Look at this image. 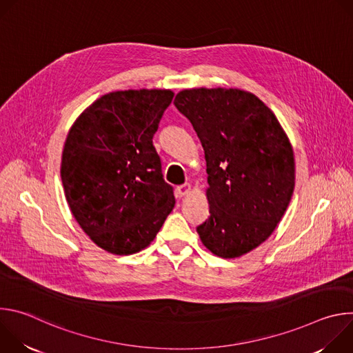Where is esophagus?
Returning <instances> with one entry per match:
<instances>
[{
    "label": "esophagus",
    "mask_w": 353,
    "mask_h": 353,
    "mask_svg": "<svg viewBox=\"0 0 353 353\" xmlns=\"http://www.w3.org/2000/svg\"><path fill=\"white\" fill-rule=\"evenodd\" d=\"M176 190H177V194H179V196H184V195H187V194L191 191V185H190L188 183H185V184H181V185H179Z\"/></svg>",
    "instance_id": "34e87169"
}]
</instances>
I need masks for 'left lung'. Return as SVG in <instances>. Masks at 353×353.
<instances>
[{"label":"left lung","mask_w":353,"mask_h":353,"mask_svg":"<svg viewBox=\"0 0 353 353\" xmlns=\"http://www.w3.org/2000/svg\"><path fill=\"white\" fill-rule=\"evenodd\" d=\"M173 103L205 152L211 215L196 228L199 239L218 257L244 256L272 234L290 203L292 145L271 109L250 92L184 89Z\"/></svg>","instance_id":"obj_1"}]
</instances>
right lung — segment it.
Instances as JSON below:
<instances>
[{
    "label": "right lung",
    "instance_id": "right-lung-1",
    "mask_svg": "<svg viewBox=\"0 0 353 353\" xmlns=\"http://www.w3.org/2000/svg\"><path fill=\"white\" fill-rule=\"evenodd\" d=\"M173 96L169 89L110 92L85 109L67 135V203L90 240L112 254L148 247L174 208L152 142Z\"/></svg>",
    "mask_w": 353,
    "mask_h": 353
}]
</instances>
